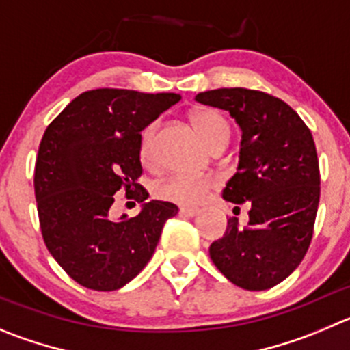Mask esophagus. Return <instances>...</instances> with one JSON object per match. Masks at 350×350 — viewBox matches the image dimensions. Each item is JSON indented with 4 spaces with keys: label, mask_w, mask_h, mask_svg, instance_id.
<instances>
[{
    "label": "esophagus",
    "mask_w": 350,
    "mask_h": 350,
    "mask_svg": "<svg viewBox=\"0 0 350 350\" xmlns=\"http://www.w3.org/2000/svg\"><path fill=\"white\" fill-rule=\"evenodd\" d=\"M179 214H181V215H188V217H193V215L198 214V208L181 207V208H179Z\"/></svg>",
    "instance_id": "esophagus-1"
}]
</instances>
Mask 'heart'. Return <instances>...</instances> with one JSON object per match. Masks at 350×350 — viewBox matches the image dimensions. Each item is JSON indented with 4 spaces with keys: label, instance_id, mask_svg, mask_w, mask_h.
I'll use <instances>...</instances> for the list:
<instances>
[{
    "label": "heart",
    "instance_id": "b5f03b06",
    "mask_svg": "<svg viewBox=\"0 0 350 350\" xmlns=\"http://www.w3.org/2000/svg\"><path fill=\"white\" fill-rule=\"evenodd\" d=\"M193 126L200 138L204 139L208 148L228 143L230 139V126L221 113L215 110L200 109L191 116ZM159 124L152 122L143 129L139 138V159L143 164H152L155 159V138ZM215 186V179L211 176H188V174H171L157 185L155 193L162 200L174 202L179 205L200 204L205 195Z\"/></svg>",
    "mask_w": 350,
    "mask_h": 350
}]
</instances>
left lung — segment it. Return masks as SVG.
<instances>
[{
  "label": "left lung",
  "instance_id": "left-lung-1",
  "mask_svg": "<svg viewBox=\"0 0 350 350\" xmlns=\"http://www.w3.org/2000/svg\"><path fill=\"white\" fill-rule=\"evenodd\" d=\"M195 100L228 110L240 126V160L223 198L250 205L247 226L231 217L211 259L240 288L267 290L297 269L311 245L319 204L314 139L292 107L262 91L221 88Z\"/></svg>",
  "mask_w": 350,
  "mask_h": 350
}]
</instances>
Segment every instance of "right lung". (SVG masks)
Listing matches in <instances>:
<instances>
[{"label":"right lung","instance_id":"obj_1","mask_svg":"<svg viewBox=\"0 0 350 350\" xmlns=\"http://www.w3.org/2000/svg\"><path fill=\"white\" fill-rule=\"evenodd\" d=\"M181 100L176 93L101 88L81 93L46 127L34 169L39 224L48 250L74 282L122 288L152 259L171 202H145L142 131ZM119 189L143 201L136 218L109 217Z\"/></svg>","mask_w":350,"mask_h":350}]
</instances>
